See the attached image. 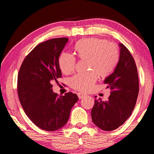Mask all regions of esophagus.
Returning <instances> with one entry per match:
<instances>
[{"label":"esophagus","mask_w":154,"mask_h":154,"mask_svg":"<svg viewBox=\"0 0 154 154\" xmlns=\"http://www.w3.org/2000/svg\"><path fill=\"white\" fill-rule=\"evenodd\" d=\"M77 94H78V97H79V98L80 99V100H81V99L84 98L86 96V94H83V93H81V92H79V93H78Z\"/></svg>","instance_id":"esophagus-1"}]
</instances>
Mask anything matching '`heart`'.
<instances>
[{
	"mask_svg": "<svg viewBox=\"0 0 154 154\" xmlns=\"http://www.w3.org/2000/svg\"><path fill=\"white\" fill-rule=\"evenodd\" d=\"M77 57L86 60L87 72L78 73L70 79V86L81 92H87L92 87L98 75L102 78L110 75L119 64V48L116 44L98 38L79 40L74 45ZM59 66L64 74L74 71L76 59L72 54L63 52L59 57Z\"/></svg>",
	"mask_w": 154,
	"mask_h": 154,
	"instance_id": "b5f03b06",
	"label": "heart"
}]
</instances>
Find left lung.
<instances>
[{
	"instance_id": "left-lung-1",
	"label": "left lung",
	"mask_w": 154,
	"mask_h": 154,
	"mask_svg": "<svg viewBox=\"0 0 154 154\" xmlns=\"http://www.w3.org/2000/svg\"><path fill=\"white\" fill-rule=\"evenodd\" d=\"M120 60L104 83L111 90L107 101L96 99L91 111L94 124L105 131L123 125L131 116L138 97L139 77L133 57L123 44H119ZM96 98V96H95Z\"/></svg>"
}]
</instances>
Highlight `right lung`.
<instances>
[{
  "mask_svg": "<svg viewBox=\"0 0 154 154\" xmlns=\"http://www.w3.org/2000/svg\"><path fill=\"white\" fill-rule=\"evenodd\" d=\"M68 38L41 43L23 61L17 78L19 100L29 119L42 130L54 131L66 125L79 97L72 92L58 97L52 82L62 77L58 60Z\"/></svg>",
  "mask_w": 154,
  "mask_h": 154,
  "instance_id": "right-lung-1",
  "label": "right lung"
}]
</instances>
